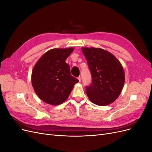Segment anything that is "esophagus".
Wrapping results in <instances>:
<instances>
[{
    "instance_id": "1",
    "label": "esophagus",
    "mask_w": 152,
    "mask_h": 152,
    "mask_svg": "<svg viewBox=\"0 0 152 152\" xmlns=\"http://www.w3.org/2000/svg\"><path fill=\"white\" fill-rule=\"evenodd\" d=\"M78 80H79V82H80V81H81V77H78Z\"/></svg>"
}]
</instances>
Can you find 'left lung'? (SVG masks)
<instances>
[{"label":"left lung","mask_w":152,"mask_h":152,"mask_svg":"<svg viewBox=\"0 0 152 152\" xmlns=\"http://www.w3.org/2000/svg\"><path fill=\"white\" fill-rule=\"evenodd\" d=\"M92 75V83L86 87L91 102L107 106L118 98L125 82L121 62L113 54L98 48H82Z\"/></svg>","instance_id":"8db88e82"}]
</instances>
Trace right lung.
<instances>
[{"mask_svg":"<svg viewBox=\"0 0 152 152\" xmlns=\"http://www.w3.org/2000/svg\"><path fill=\"white\" fill-rule=\"evenodd\" d=\"M73 48L50 49L37 61L31 72V84L38 97L48 104L65 102L78 79L71 75L66 58Z\"/></svg>","mask_w":152,"mask_h":152,"instance_id":"right-lung-1","label":"right lung"}]
</instances>
